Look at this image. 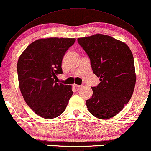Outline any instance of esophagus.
<instances>
[{
    "instance_id": "esophagus-1",
    "label": "esophagus",
    "mask_w": 151,
    "mask_h": 151,
    "mask_svg": "<svg viewBox=\"0 0 151 151\" xmlns=\"http://www.w3.org/2000/svg\"><path fill=\"white\" fill-rule=\"evenodd\" d=\"M73 86H74V87H76V88H80L82 86V85H78V84H73Z\"/></svg>"
}]
</instances>
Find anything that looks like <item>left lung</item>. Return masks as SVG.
Segmentation results:
<instances>
[{"label":"left lung","instance_id":"1","mask_svg":"<svg viewBox=\"0 0 151 151\" xmlns=\"http://www.w3.org/2000/svg\"><path fill=\"white\" fill-rule=\"evenodd\" d=\"M78 42L101 81L92 87V98L86 101L88 109L99 119H110L124 109L133 94L136 80L133 55L126 43L104 34L79 38Z\"/></svg>","mask_w":151,"mask_h":151}]
</instances>
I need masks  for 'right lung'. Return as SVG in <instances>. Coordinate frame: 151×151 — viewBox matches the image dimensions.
I'll list each match as a JSON object with an SVG mask.
<instances>
[{"mask_svg": "<svg viewBox=\"0 0 151 151\" xmlns=\"http://www.w3.org/2000/svg\"><path fill=\"white\" fill-rule=\"evenodd\" d=\"M75 42V38L38 39L18 59L20 91L27 105L41 117L53 119L61 115L72 96V86L56 80L63 73V58Z\"/></svg>", "mask_w": 151, "mask_h": 151, "instance_id": "obj_1", "label": "right lung"}]
</instances>
